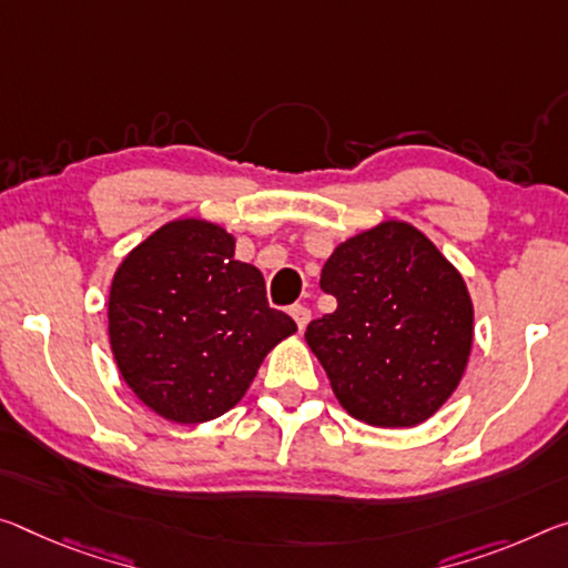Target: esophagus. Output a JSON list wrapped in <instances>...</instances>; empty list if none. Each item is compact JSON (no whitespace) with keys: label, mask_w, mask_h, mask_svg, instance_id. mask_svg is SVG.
<instances>
[{"label":"esophagus","mask_w":568,"mask_h":568,"mask_svg":"<svg viewBox=\"0 0 568 568\" xmlns=\"http://www.w3.org/2000/svg\"><path fill=\"white\" fill-rule=\"evenodd\" d=\"M291 316H293V321L298 323V328L303 331L305 326H308V321H311V311L305 308V305H293L291 308Z\"/></svg>","instance_id":"esophagus-1"}]
</instances>
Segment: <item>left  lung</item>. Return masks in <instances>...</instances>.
<instances>
[{
  "instance_id": "1",
  "label": "left lung",
  "mask_w": 568,
  "mask_h": 568,
  "mask_svg": "<svg viewBox=\"0 0 568 568\" xmlns=\"http://www.w3.org/2000/svg\"><path fill=\"white\" fill-rule=\"evenodd\" d=\"M338 308L305 341L348 414L374 427L429 419L463 379L473 301L463 275L407 222H382L333 250L321 273Z\"/></svg>"
}]
</instances>
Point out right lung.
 <instances>
[{
  "label": "right lung",
  "instance_id": "right-lung-1",
  "mask_svg": "<svg viewBox=\"0 0 568 568\" xmlns=\"http://www.w3.org/2000/svg\"><path fill=\"white\" fill-rule=\"evenodd\" d=\"M270 308L257 267L235 237L176 220L129 252L108 298V336L133 394L164 419L196 425L245 397L267 351L295 333Z\"/></svg>",
  "mask_w": 568,
  "mask_h": 568
}]
</instances>
